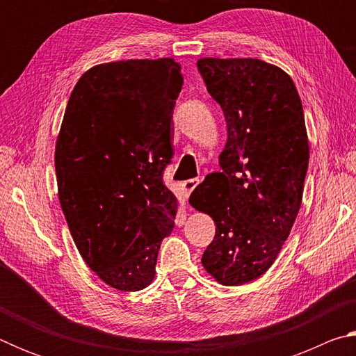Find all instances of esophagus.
<instances>
[{
	"label": "esophagus",
	"mask_w": 356,
	"mask_h": 356,
	"mask_svg": "<svg viewBox=\"0 0 356 356\" xmlns=\"http://www.w3.org/2000/svg\"><path fill=\"white\" fill-rule=\"evenodd\" d=\"M200 182H201V180L197 179V177H196V179H188V180H185V182H184V190H185L186 195H191V191L195 190L197 185H200Z\"/></svg>",
	"instance_id": "obj_1"
}]
</instances>
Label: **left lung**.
Listing matches in <instances>:
<instances>
[{
  "label": "left lung",
  "mask_w": 356,
  "mask_h": 356,
  "mask_svg": "<svg viewBox=\"0 0 356 356\" xmlns=\"http://www.w3.org/2000/svg\"><path fill=\"white\" fill-rule=\"evenodd\" d=\"M197 70L227 125L220 172L204 179L190 204L215 221L204 268L242 286L270 268L297 218L309 163L297 88L261 59L202 58Z\"/></svg>",
  "instance_id": "8db88e82"
}]
</instances>
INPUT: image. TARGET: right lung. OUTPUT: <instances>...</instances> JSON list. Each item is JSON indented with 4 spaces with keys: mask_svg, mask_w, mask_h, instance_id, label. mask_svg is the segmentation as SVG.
I'll list each match as a JSON object with an SVG mask.
<instances>
[{
    "mask_svg": "<svg viewBox=\"0 0 356 356\" xmlns=\"http://www.w3.org/2000/svg\"><path fill=\"white\" fill-rule=\"evenodd\" d=\"M184 86L170 58L89 69L65 108L55 166L59 202L88 267L124 292L154 280L177 201L163 184Z\"/></svg>",
    "mask_w": 356,
    "mask_h": 356,
    "instance_id": "add662e5",
    "label": "right lung"
}]
</instances>
